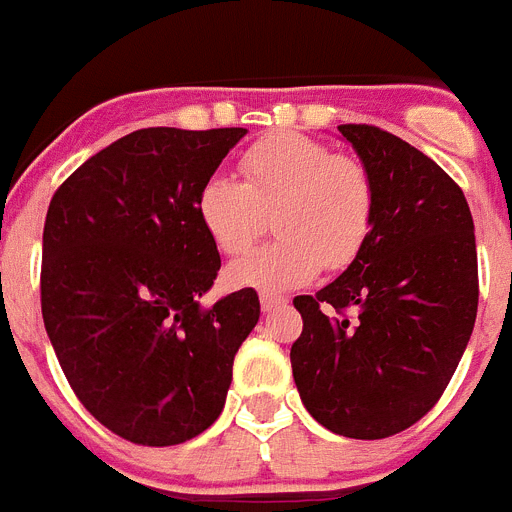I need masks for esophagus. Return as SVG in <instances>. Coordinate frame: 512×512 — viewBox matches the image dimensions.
Masks as SVG:
<instances>
[{
	"instance_id": "34e87169",
	"label": "esophagus",
	"mask_w": 512,
	"mask_h": 512,
	"mask_svg": "<svg viewBox=\"0 0 512 512\" xmlns=\"http://www.w3.org/2000/svg\"><path fill=\"white\" fill-rule=\"evenodd\" d=\"M287 302L289 300L284 295H274V292H261V307H264L266 312L279 310V307H284Z\"/></svg>"
}]
</instances>
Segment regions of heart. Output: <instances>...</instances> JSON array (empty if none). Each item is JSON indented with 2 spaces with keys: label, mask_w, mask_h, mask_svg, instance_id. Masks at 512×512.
<instances>
[{
  "label": "heart",
  "mask_w": 512,
  "mask_h": 512,
  "mask_svg": "<svg viewBox=\"0 0 512 512\" xmlns=\"http://www.w3.org/2000/svg\"><path fill=\"white\" fill-rule=\"evenodd\" d=\"M243 184L215 174L197 194V217L228 256L246 251L274 220L277 241L230 264L238 287H302L318 271L346 269L369 243L377 187L364 161L300 133L259 140L241 158Z\"/></svg>",
  "instance_id": "b5f03b06"
}]
</instances>
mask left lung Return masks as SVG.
Masks as SVG:
<instances>
[{"label":"left lung","mask_w":512,"mask_h":512,"mask_svg":"<svg viewBox=\"0 0 512 512\" xmlns=\"http://www.w3.org/2000/svg\"><path fill=\"white\" fill-rule=\"evenodd\" d=\"M338 130L372 171L377 217L336 282L295 297L289 359L312 418L374 441L418 423L454 377L477 318V243L467 197L433 158L374 125Z\"/></svg>","instance_id":"obj_1"}]
</instances>
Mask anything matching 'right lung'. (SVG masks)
<instances>
[{
    "mask_svg": "<svg viewBox=\"0 0 512 512\" xmlns=\"http://www.w3.org/2000/svg\"><path fill=\"white\" fill-rule=\"evenodd\" d=\"M243 128H143L94 153L53 194L40 305L81 405L140 446L200 436L223 413L256 289L202 307L220 253L197 194Z\"/></svg>",
    "mask_w": 512,
    "mask_h": 512,
    "instance_id": "add662e5",
    "label": "right lung"
}]
</instances>
